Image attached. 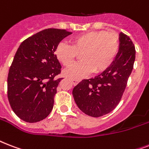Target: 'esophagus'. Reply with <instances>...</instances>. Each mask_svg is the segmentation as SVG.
I'll use <instances>...</instances> for the list:
<instances>
[{"label": "esophagus", "mask_w": 149, "mask_h": 149, "mask_svg": "<svg viewBox=\"0 0 149 149\" xmlns=\"http://www.w3.org/2000/svg\"><path fill=\"white\" fill-rule=\"evenodd\" d=\"M71 81H72V83L74 84V85H77V84H78L79 82L78 79H71Z\"/></svg>", "instance_id": "34e87169"}]
</instances>
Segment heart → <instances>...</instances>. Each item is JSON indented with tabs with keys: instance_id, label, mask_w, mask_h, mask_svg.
I'll return each mask as SVG.
<instances>
[{
	"instance_id": "heart-1",
	"label": "heart",
	"mask_w": 149,
	"mask_h": 149,
	"mask_svg": "<svg viewBox=\"0 0 149 149\" xmlns=\"http://www.w3.org/2000/svg\"><path fill=\"white\" fill-rule=\"evenodd\" d=\"M70 45L60 42L55 54L58 62L65 67L75 63L81 54L83 61L65 71L72 79H81L91 75L101 73L111 67L120 49V40L116 34L105 31H89L73 37Z\"/></svg>"
}]
</instances>
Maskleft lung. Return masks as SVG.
I'll return each instance as SVG.
<instances>
[{
	"instance_id": "8db88e82",
	"label": "left lung",
	"mask_w": 149,
	"mask_h": 149,
	"mask_svg": "<svg viewBox=\"0 0 149 149\" xmlns=\"http://www.w3.org/2000/svg\"><path fill=\"white\" fill-rule=\"evenodd\" d=\"M131 38L120 34V49L111 67L94 78L83 79L72 91L76 104L86 115L99 118L118 106L127 86L135 60Z\"/></svg>"
}]
</instances>
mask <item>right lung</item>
Returning <instances> with one entry per match:
<instances>
[{"label": "right lung", "mask_w": 149, "mask_h": 149, "mask_svg": "<svg viewBox=\"0 0 149 149\" xmlns=\"http://www.w3.org/2000/svg\"><path fill=\"white\" fill-rule=\"evenodd\" d=\"M72 33L48 29L23 41L8 77V97L15 114L29 123L45 119L53 108L57 87L63 78L56 57V46Z\"/></svg>", "instance_id": "1"}]
</instances>
